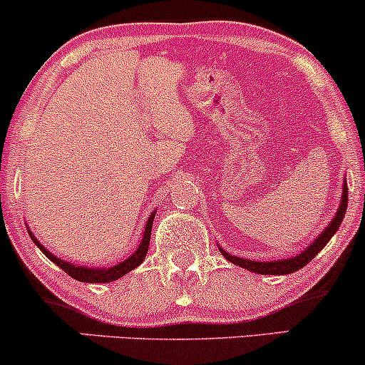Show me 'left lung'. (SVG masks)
<instances>
[{"label": "left lung", "mask_w": 365, "mask_h": 365, "mask_svg": "<svg viewBox=\"0 0 365 365\" xmlns=\"http://www.w3.org/2000/svg\"><path fill=\"white\" fill-rule=\"evenodd\" d=\"M346 202H349V188H346V183H344V190H341V200H340V205H338V210L335 214V217L331 219L330 225L327 226V230H324L322 235L316 238L313 243L309 245L308 248L302 250L299 255H296V257L292 258H287V260H272V262H255V260H247V258H240V257H232V255L226 253L225 250H221L222 257L226 258V260H230L235 263V265L238 267H243V269H247L250 272H255V274H262V275H285V274H292V272H297L299 269H302L304 265H308V263L313 260V258L318 255L322 250L324 248V245L328 243V241L331 240V236L335 235L338 231V227H340L341 221H344V216L346 212Z\"/></svg>", "instance_id": "obj_1"}]
</instances>
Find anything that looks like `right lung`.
<instances>
[{
    "mask_svg": "<svg viewBox=\"0 0 365 365\" xmlns=\"http://www.w3.org/2000/svg\"><path fill=\"white\" fill-rule=\"evenodd\" d=\"M155 214L156 212H153L151 216L148 217L146 227H144V232H143V240H140L138 250H135V252L130 255L129 258H125L124 262L117 263V265L110 267V269H90V267L74 265V263L61 260V258H57L56 255H52L46 247H42V245L38 243L37 238H35L30 230H29V235H30V238H32L34 243L37 245V248L41 250V252L46 255V257L49 258L51 262H54L57 267H61V269H63L66 274L71 275L73 279L80 280V282L105 284V282H113V280L120 279L122 275L129 274L130 270H134L135 267H139L140 263H143L144 258H146V253H148V248H149V240H151V227H153V219H155Z\"/></svg>",
    "mask_w": 365,
    "mask_h": 365,
    "instance_id": "1",
    "label": "right lung"
}]
</instances>
